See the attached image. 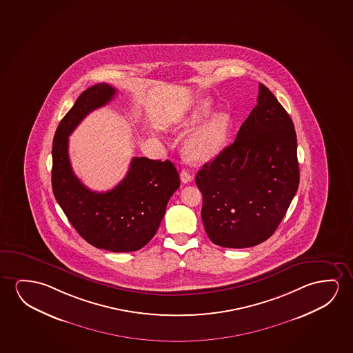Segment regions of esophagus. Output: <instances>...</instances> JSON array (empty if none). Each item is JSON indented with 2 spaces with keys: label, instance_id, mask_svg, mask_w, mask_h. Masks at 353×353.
Segmentation results:
<instances>
[{
  "label": "esophagus",
  "instance_id": "obj_1",
  "mask_svg": "<svg viewBox=\"0 0 353 353\" xmlns=\"http://www.w3.org/2000/svg\"><path fill=\"white\" fill-rule=\"evenodd\" d=\"M181 181L183 182V183H190V181L193 179V176L190 174V171L188 170H182V172H181Z\"/></svg>",
  "mask_w": 353,
  "mask_h": 353
}]
</instances>
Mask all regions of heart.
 <instances>
[{
    "instance_id": "b5f03b06",
    "label": "heart",
    "mask_w": 353,
    "mask_h": 353,
    "mask_svg": "<svg viewBox=\"0 0 353 353\" xmlns=\"http://www.w3.org/2000/svg\"><path fill=\"white\" fill-rule=\"evenodd\" d=\"M212 109L210 101L200 102L193 112L181 123V128H192L201 123ZM232 118L225 112L214 114L195 131L184 145L185 158L193 163H203L214 158L225 147L230 132Z\"/></svg>"
}]
</instances>
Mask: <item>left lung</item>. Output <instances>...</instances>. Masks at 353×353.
<instances>
[{"mask_svg": "<svg viewBox=\"0 0 353 353\" xmlns=\"http://www.w3.org/2000/svg\"><path fill=\"white\" fill-rule=\"evenodd\" d=\"M300 182L296 132L265 85L233 143L195 176L201 220L216 245L250 248L267 241L285 216Z\"/></svg>", "mask_w": 353, "mask_h": 353, "instance_id": "obj_1", "label": "left lung"}]
</instances>
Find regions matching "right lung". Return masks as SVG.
Listing matches in <instances>:
<instances>
[{"label": "right lung", "mask_w": 353, "mask_h": 353, "mask_svg": "<svg viewBox=\"0 0 353 353\" xmlns=\"http://www.w3.org/2000/svg\"><path fill=\"white\" fill-rule=\"evenodd\" d=\"M117 94L108 83L88 87L57 128L52 147V190L77 233L91 245L130 252L148 244L163 220L179 176L169 160L133 158L126 177L112 190L98 193L77 179L69 160V136L83 118Z\"/></svg>", "instance_id": "right-lung-1"}]
</instances>
